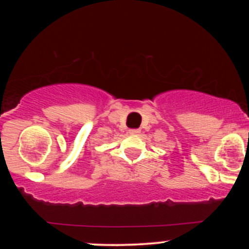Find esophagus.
<instances>
[{"label":"esophagus","instance_id":"esophagus-1","mask_svg":"<svg viewBox=\"0 0 249 249\" xmlns=\"http://www.w3.org/2000/svg\"><path fill=\"white\" fill-rule=\"evenodd\" d=\"M128 132H130L131 134H138L139 132H141V130H139V128H131Z\"/></svg>","mask_w":249,"mask_h":249}]
</instances>
